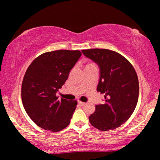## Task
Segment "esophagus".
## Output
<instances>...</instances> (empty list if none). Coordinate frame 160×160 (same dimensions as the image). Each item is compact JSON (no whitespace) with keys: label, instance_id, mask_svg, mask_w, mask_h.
Listing matches in <instances>:
<instances>
[{"label":"esophagus","instance_id":"34e87169","mask_svg":"<svg viewBox=\"0 0 160 160\" xmlns=\"http://www.w3.org/2000/svg\"><path fill=\"white\" fill-rule=\"evenodd\" d=\"M78 103L79 104V105H81V106H84V105L86 104V103H85L84 102H82V101H81V100H78Z\"/></svg>","mask_w":160,"mask_h":160}]
</instances>
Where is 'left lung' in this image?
<instances>
[{
  "instance_id": "obj_1",
  "label": "left lung",
  "mask_w": 160,
  "mask_h": 160,
  "mask_svg": "<svg viewBox=\"0 0 160 160\" xmlns=\"http://www.w3.org/2000/svg\"><path fill=\"white\" fill-rule=\"evenodd\" d=\"M87 58L99 65L97 90L105 94L103 104L96 105L89 117L98 130L108 131L123 124L134 111L139 95V82L135 68L117 52L106 49L82 50Z\"/></svg>"
}]
</instances>
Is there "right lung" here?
<instances>
[{
	"mask_svg": "<svg viewBox=\"0 0 160 160\" xmlns=\"http://www.w3.org/2000/svg\"><path fill=\"white\" fill-rule=\"evenodd\" d=\"M81 55L79 50L47 52L28 68L22 83V101L30 119L43 130L58 132L70 124L77 101L58 100L56 93Z\"/></svg>",
	"mask_w": 160,
	"mask_h": 160,
	"instance_id": "obj_1",
	"label": "right lung"
}]
</instances>
